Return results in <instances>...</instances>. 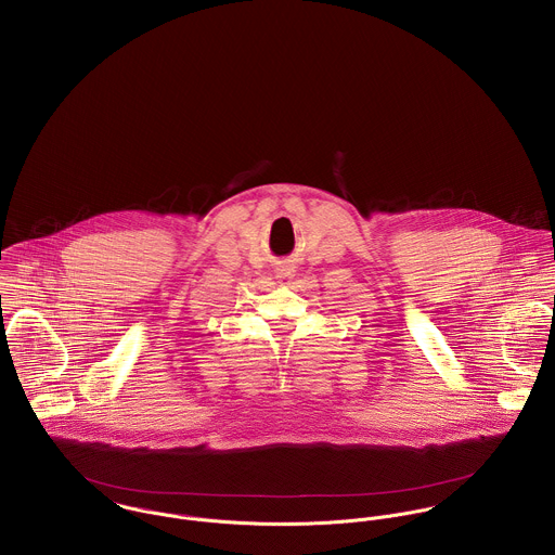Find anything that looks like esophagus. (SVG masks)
<instances>
[{"label": "esophagus", "instance_id": "esophagus-1", "mask_svg": "<svg viewBox=\"0 0 555 555\" xmlns=\"http://www.w3.org/2000/svg\"><path fill=\"white\" fill-rule=\"evenodd\" d=\"M275 278L280 280L282 286H288L293 282V278H295V269H291L288 264H282V267L275 269Z\"/></svg>", "mask_w": 555, "mask_h": 555}]
</instances>
